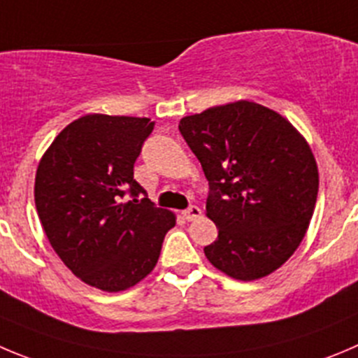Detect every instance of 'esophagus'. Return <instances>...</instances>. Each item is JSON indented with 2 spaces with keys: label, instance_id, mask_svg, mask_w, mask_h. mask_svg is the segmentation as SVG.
<instances>
[{
  "label": "esophagus",
  "instance_id": "esophagus-1",
  "mask_svg": "<svg viewBox=\"0 0 358 358\" xmlns=\"http://www.w3.org/2000/svg\"><path fill=\"white\" fill-rule=\"evenodd\" d=\"M182 215H183V219H187V220H194L201 215V208H199V206H190V208L183 210Z\"/></svg>",
  "mask_w": 358,
  "mask_h": 358
}]
</instances>
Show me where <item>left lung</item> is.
Segmentation results:
<instances>
[{
	"label": "left lung",
	"mask_w": 358,
	"mask_h": 358,
	"mask_svg": "<svg viewBox=\"0 0 358 358\" xmlns=\"http://www.w3.org/2000/svg\"><path fill=\"white\" fill-rule=\"evenodd\" d=\"M210 185L206 217L219 236L208 262L236 280L275 272L299 249L315 213L320 175L302 134L249 100L180 120Z\"/></svg>",
	"instance_id": "obj_1"
}]
</instances>
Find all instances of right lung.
Listing matches in <instances>:
<instances>
[{"instance_id": "obj_1", "label": "right lung", "mask_w": 358, "mask_h": 358, "mask_svg": "<svg viewBox=\"0 0 358 358\" xmlns=\"http://www.w3.org/2000/svg\"><path fill=\"white\" fill-rule=\"evenodd\" d=\"M155 122L86 115L73 120L42 155L35 205L49 243L83 282L118 293L159 262L176 215L157 208L134 180V162ZM125 192L132 202L121 203Z\"/></svg>"}]
</instances>
